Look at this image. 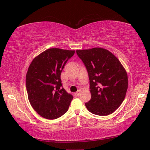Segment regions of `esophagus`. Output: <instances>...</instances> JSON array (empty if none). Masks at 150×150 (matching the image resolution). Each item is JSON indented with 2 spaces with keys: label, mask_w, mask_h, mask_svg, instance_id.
Listing matches in <instances>:
<instances>
[{
  "label": "esophagus",
  "mask_w": 150,
  "mask_h": 150,
  "mask_svg": "<svg viewBox=\"0 0 150 150\" xmlns=\"http://www.w3.org/2000/svg\"><path fill=\"white\" fill-rule=\"evenodd\" d=\"M80 94H81V90L79 89V90L78 91H77V92L76 93V94L77 95V96H79Z\"/></svg>",
  "instance_id": "esophagus-1"
}]
</instances>
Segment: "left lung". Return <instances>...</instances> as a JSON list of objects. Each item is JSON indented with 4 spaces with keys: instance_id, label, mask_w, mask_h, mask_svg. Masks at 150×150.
Returning a JSON list of instances; mask_svg holds the SVG:
<instances>
[{
    "instance_id": "1",
    "label": "left lung",
    "mask_w": 150,
    "mask_h": 150,
    "mask_svg": "<svg viewBox=\"0 0 150 150\" xmlns=\"http://www.w3.org/2000/svg\"><path fill=\"white\" fill-rule=\"evenodd\" d=\"M88 71L90 101L85 103L93 114L107 116L118 108L128 89L127 72L114 54L101 47L77 50Z\"/></svg>"
}]
</instances>
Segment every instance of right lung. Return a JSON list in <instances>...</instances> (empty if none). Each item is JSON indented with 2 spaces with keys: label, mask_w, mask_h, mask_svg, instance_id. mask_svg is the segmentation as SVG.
Segmentation results:
<instances>
[{
  "label": "right lung",
  "mask_w": 150,
  "mask_h": 150,
  "mask_svg": "<svg viewBox=\"0 0 150 150\" xmlns=\"http://www.w3.org/2000/svg\"><path fill=\"white\" fill-rule=\"evenodd\" d=\"M75 51L51 48L36 56L26 74L30 105L38 114L55 120L67 111L73 96L62 86L61 72Z\"/></svg>",
  "instance_id": "1"
}]
</instances>
